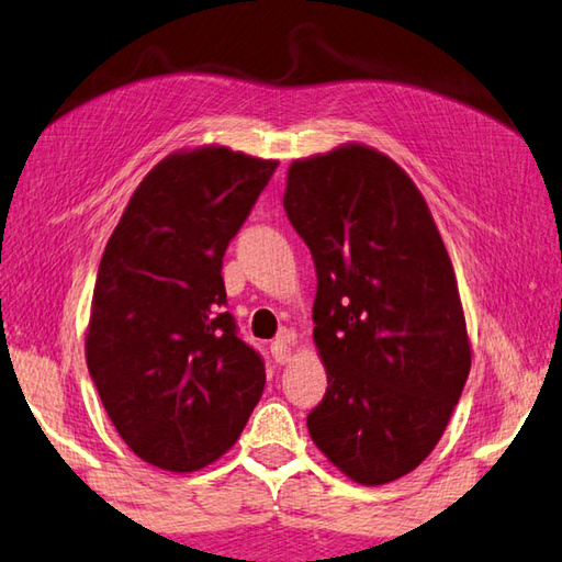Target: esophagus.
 Wrapping results in <instances>:
<instances>
[{"mask_svg": "<svg viewBox=\"0 0 562 562\" xmlns=\"http://www.w3.org/2000/svg\"><path fill=\"white\" fill-rule=\"evenodd\" d=\"M292 331H282L278 338L272 340L270 344V353H272V360L280 362V366H284V362L290 360L292 350H290V344H292Z\"/></svg>", "mask_w": 562, "mask_h": 562, "instance_id": "obj_1", "label": "esophagus"}]
</instances>
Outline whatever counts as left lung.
Here are the masks:
<instances>
[{"mask_svg":"<svg viewBox=\"0 0 562 562\" xmlns=\"http://www.w3.org/2000/svg\"><path fill=\"white\" fill-rule=\"evenodd\" d=\"M282 204L316 268L328 387L312 441L350 480L384 485L436 448L470 372L448 250L409 175L360 143L294 160Z\"/></svg>","mask_w":562,"mask_h":562,"instance_id":"8db88e82","label":"left lung"}]
</instances>
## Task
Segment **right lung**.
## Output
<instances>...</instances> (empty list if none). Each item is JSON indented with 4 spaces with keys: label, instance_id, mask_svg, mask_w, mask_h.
Wrapping results in <instances>:
<instances>
[{
    "label": "right lung",
    "instance_id": "1",
    "mask_svg": "<svg viewBox=\"0 0 562 562\" xmlns=\"http://www.w3.org/2000/svg\"><path fill=\"white\" fill-rule=\"evenodd\" d=\"M274 168L224 146L172 153L136 187L104 248L87 368L119 436L150 465L214 463L266 387L260 353L224 310L222 266Z\"/></svg>",
    "mask_w": 562,
    "mask_h": 562
}]
</instances>
